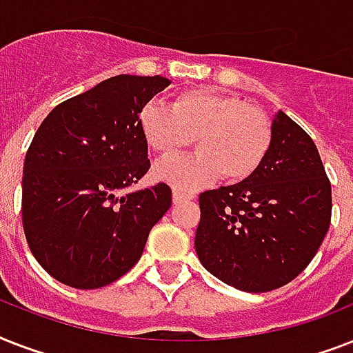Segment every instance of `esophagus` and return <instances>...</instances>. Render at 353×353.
<instances>
[{
  "mask_svg": "<svg viewBox=\"0 0 353 353\" xmlns=\"http://www.w3.org/2000/svg\"><path fill=\"white\" fill-rule=\"evenodd\" d=\"M172 199H174V203H181V201H190L194 199L192 192H183L179 188H174V192H172Z\"/></svg>",
  "mask_w": 353,
  "mask_h": 353,
  "instance_id": "34e87169",
  "label": "esophagus"
}]
</instances>
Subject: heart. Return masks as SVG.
I'll return each mask as SVG.
<instances>
[{
    "label": "heart",
    "mask_w": 353,
    "mask_h": 353,
    "mask_svg": "<svg viewBox=\"0 0 353 353\" xmlns=\"http://www.w3.org/2000/svg\"><path fill=\"white\" fill-rule=\"evenodd\" d=\"M139 128L146 144L165 159L187 148L194 137L196 154L161 161L154 168L159 181L187 190L218 176L227 183L243 181L262 165L273 141V124L262 108L205 88L177 93L170 108L146 102Z\"/></svg>",
    "instance_id": "1"
}]
</instances>
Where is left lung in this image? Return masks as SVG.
Returning <instances> with one entry per match:
<instances>
[{"label": "left lung", "instance_id": "left-lung-1", "mask_svg": "<svg viewBox=\"0 0 353 353\" xmlns=\"http://www.w3.org/2000/svg\"><path fill=\"white\" fill-rule=\"evenodd\" d=\"M196 252L216 279L249 293L282 288L317 254L332 220V185L312 137L284 112L258 170L199 194Z\"/></svg>", "mask_w": 353, "mask_h": 353}]
</instances>
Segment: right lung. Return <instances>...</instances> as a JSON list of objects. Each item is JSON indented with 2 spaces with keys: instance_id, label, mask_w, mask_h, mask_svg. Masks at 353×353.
<instances>
[{
  "instance_id": "right-lung-1",
  "label": "right lung",
  "mask_w": 353,
  "mask_h": 353,
  "mask_svg": "<svg viewBox=\"0 0 353 353\" xmlns=\"http://www.w3.org/2000/svg\"><path fill=\"white\" fill-rule=\"evenodd\" d=\"M168 84L157 74H117L58 104L34 133L21 220L30 252L58 282L97 290L119 280L170 209L166 183L126 192L150 168L141 108Z\"/></svg>"
}]
</instances>
